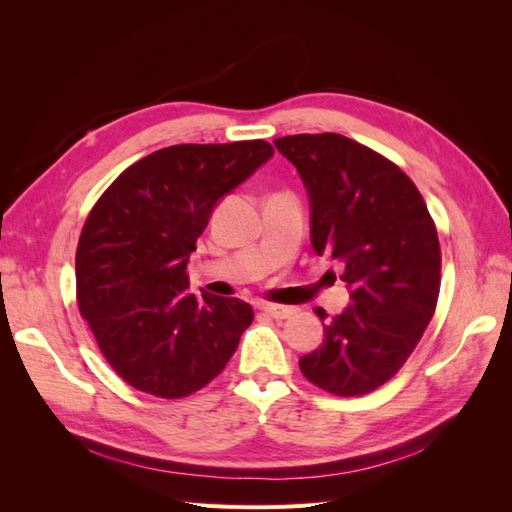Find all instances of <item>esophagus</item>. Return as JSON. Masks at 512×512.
Masks as SVG:
<instances>
[{"instance_id": "esophagus-1", "label": "esophagus", "mask_w": 512, "mask_h": 512, "mask_svg": "<svg viewBox=\"0 0 512 512\" xmlns=\"http://www.w3.org/2000/svg\"><path fill=\"white\" fill-rule=\"evenodd\" d=\"M260 309L265 314H269L271 318H277V320H284V318H290L297 314V307L292 305H275V303H262Z\"/></svg>"}]
</instances>
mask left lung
Instances as JSON below:
<instances>
[{"instance_id":"1","label":"left lung","mask_w":512,"mask_h":512,"mask_svg":"<svg viewBox=\"0 0 512 512\" xmlns=\"http://www.w3.org/2000/svg\"><path fill=\"white\" fill-rule=\"evenodd\" d=\"M273 143L305 185L314 252L342 262L350 288V305L324 324L322 344L299 367L333 395L371 393L406 363L436 312V226L404 170L365 145L333 132Z\"/></svg>"}]
</instances>
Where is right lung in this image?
<instances>
[{
	"instance_id": "add662e5",
	"label": "right lung",
	"mask_w": 512,
	"mask_h": 512,
	"mask_svg": "<svg viewBox=\"0 0 512 512\" xmlns=\"http://www.w3.org/2000/svg\"><path fill=\"white\" fill-rule=\"evenodd\" d=\"M271 158L267 141L173 145L123 170L91 209L76 297L104 359L134 389L192 395L235 354L252 305L194 294L185 271L213 209Z\"/></svg>"
}]
</instances>
